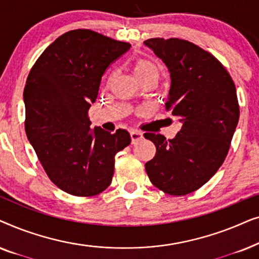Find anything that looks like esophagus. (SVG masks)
Segmentation results:
<instances>
[{
  "instance_id": "1",
  "label": "esophagus",
  "mask_w": 259,
  "mask_h": 259,
  "mask_svg": "<svg viewBox=\"0 0 259 259\" xmlns=\"http://www.w3.org/2000/svg\"><path fill=\"white\" fill-rule=\"evenodd\" d=\"M130 133H131V139H132V143H136V141H138L143 138V133L138 130H134V128L131 130Z\"/></svg>"
}]
</instances>
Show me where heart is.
<instances>
[{
  "mask_svg": "<svg viewBox=\"0 0 259 259\" xmlns=\"http://www.w3.org/2000/svg\"><path fill=\"white\" fill-rule=\"evenodd\" d=\"M134 74H136L137 79L140 80L143 77H147L151 75H159V69L158 67L154 65L153 62L150 61V60L140 59L138 60L134 65Z\"/></svg>",
  "mask_w": 259,
  "mask_h": 259,
  "instance_id": "b5f03b06",
  "label": "heart"
}]
</instances>
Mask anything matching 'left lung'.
Segmentation results:
<instances>
[{
    "label": "left lung",
    "mask_w": 259,
    "mask_h": 259,
    "mask_svg": "<svg viewBox=\"0 0 259 259\" xmlns=\"http://www.w3.org/2000/svg\"><path fill=\"white\" fill-rule=\"evenodd\" d=\"M144 44L167 67L165 108L183 125L173 139L144 134L157 147L145 167L154 186L184 196L208 182L228 154L239 119L236 87L224 66L192 42L151 38Z\"/></svg>",
    "instance_id": "left-lung-1"
}]
</instances>
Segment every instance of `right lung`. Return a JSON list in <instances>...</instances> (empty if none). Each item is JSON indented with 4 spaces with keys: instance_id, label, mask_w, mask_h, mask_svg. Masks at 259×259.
Instances as JSON below:
<instances>
[{
    "instance_id": "right-lung-1",
    "label": "right lung",
    "mask_w": 259,
    "mask_h": 259,
    "mask_svg": "<svg viewBox=\"0 0 259 259\" xmlns=\"http://www.w3.org/2000/svg\"><path fill=\"white\" fill-rule=\"evenodd\" d=\"M130 48L95 31L70 30L46 48L28 75L23 92L28 140L49 179L73 196L107 189L115 154L131 144L126 130H92L88 118L106 69Z\"/></svg>"
}]
</instances>
